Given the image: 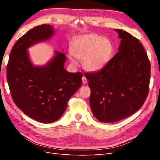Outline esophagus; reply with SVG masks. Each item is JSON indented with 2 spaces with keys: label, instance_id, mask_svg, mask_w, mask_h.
Listing matches in <instances>:
<instances>
[{
  "label": "esophagus",
  "instance_id": "obj_1",
  "mask_svg": "<svg viewBox=\"0 0 160 160\" xmlns=\"http://www.w3.org/2000/svg\"><path fill=\"white\" fill-rule=\"evenodd\" d=\"M82 81H83V83H84V84H86L87 83H88V79H87V78L85 76L82 77Z\"/></svg>",
  "mask_w": 160,
  "mask_h": 160
}]
</instances>
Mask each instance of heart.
<instances>
[{"instance_id": "b5f03b06", "label": "heart", "mask_w": 160, "mask_h": 160, "mask_svg": "<svg viewBox=\"0 0 160 160\" xmlns=\"http://www.w3.org/2000/svg\"><path fill=\"white\" fill-rule=\"evenodd\" d=\"M113 53V45L107 38L95 33L77 37L71 44L69 58L73 65L75 59L81 61L83 68L89 72L99 71L108 65Z\"/></svg>"}]
</instances>
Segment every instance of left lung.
<instances>
[{"label":"left lung","instance_id":"1","mask_svg":"<svg viewBox=\"0 0 160 160\" xmlns=\"http://www.w3.org/2000/svg\"><path fill=\"white\" fill-rule=\"evenodd\" d=\"M119 51L103 69L85 74L91 89L89 104L99 122L113 123L129 117L142 107L149 92L151 65L139 39L115 29Z\"/></svg>","mask_w":160,"mask_h":160}]
</instances>
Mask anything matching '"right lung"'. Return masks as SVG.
Here are the masks:
<instances>
[{
    "label": "right lung",
    "mask_w": 160,
    "mask_h": 160,
    "mask_svg": "<svg viewBox=\"0 0 160 160\" xmlns=\"http://www.w3.org/2000/svg\"><path fill=\"white\" fill-rule=\"evenodd\" d=\"M51 25L34 27L18 38L9 55L7 77L14 103L37 122L49 123L59 119L68 101L81 86L83 75L64 69L66 56L56 51L47 65L35 67L28 56L30 46L49 38Z\"/></svg>",
    "instance_id": "1"
}]
</instances>
